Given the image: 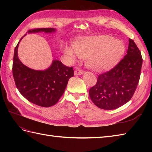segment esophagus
<instances>
[{
  "instance_id": "1",
  "label": "esophagus",
  "mask_w": 152,
  "mask_h": 152,
  "mask_svg": "<svg viewBox=\"0 0 152 152\" xmlns=\"http://www.w3.org/2000/svg\"><path fill=\"white\" fill-rule=\"evenodd\" d=\"M83 73L82 70H80V69H76L74 70V75L75 76H79V75H82V74Z\"/></svg>"
}]
</instances>
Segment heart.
<instances>
[{"label":"heart","instance_id":"1","mask_svg":"<svg viewBox=\"0 0 152 152\" xmlns=\"http://www.w3.org/2000/svg\"><path fill=\"white\" fill-rule=\"evenodd\" d=\"M125 50L121 41L110 35H99L86 38L74 45V49L66 48L64 53L70 61L88 57L89 66L96 71L109 69L121 56Z\"/></svg>","mask_w":152,"mask_h":152}]
</instances>
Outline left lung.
<instances>
[{"label": "left lung", "mask_w": 152, "mask_h": 152, "mask_svg": "<svg viewBox=\"0 0 152 152\" xmlns=\"http://www.w3.org/2000/svg\"><path fill=\"white\" fill-rule=\"evenodd\" d=\"M142 57L134 42L129 40L127 54L110 70L99 74L89 95L97 107L114 110L129 101L139 82Z\"/></svg>", "instance_id": "1"}]
</instances>
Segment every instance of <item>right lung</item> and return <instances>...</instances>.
I'll list each match as a JSON object with an SVG mask.
<instances>
[{
	"mask_svg": "<svg viewBox=\"0 0 152 152\" xmlns=\"http://www.w3.org/2000/svg\"><path fill=\"white\" fill-rule=\"evenodd\" d=\"M55 31L53 28H39L28 31V33H51ZM19 42L15 48L12 66L13 76L19 93L28 101L38 106L50 107L56 104L63 95L69 80L74 76L73 68L64 65L59 60H53L46 70L31 69L19 59Z\"/></svg>",
	"mask_w": 152,
	"mask_h": 152,
	"instance_id": "1",
	"label": "right lung"
}]
</instances>
